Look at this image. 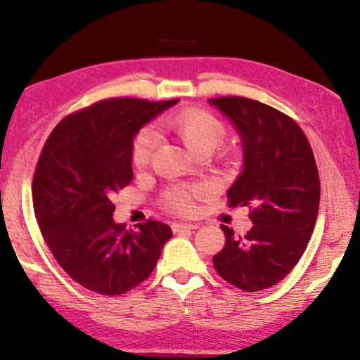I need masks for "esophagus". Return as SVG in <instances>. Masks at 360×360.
<instances>
[{"mask_svg":"<svg viewBox=\"0 0 360 360\" xmlns=\"http://www.w3.org/2000/svg\"><path fill=\"white\" fill-rule=\"evenodd\" d=\"M195 229H198V224H183V222H176V224H172V231H174V232L195 231Z\"/></svg>","mask_w":360,"mask_h":360,"instance_id":"esophagus-1","label":"esophagus"}]
</instances>
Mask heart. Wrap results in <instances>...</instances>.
Instances as JSON below:
<instances>
[{"instance_id":"b5f03b06","label":"heart","mask_w":360,"mask_h":360,"mask_svg":"<svg viewBox=\"0 0 360 360\" xmlns=\"http://www.w3.org/2000/svg\"><path fill=\"white\" fill-rule=\"evenodd\" d=\"M162 126L171 133L189 152L198 155H210L222 147L227 138V124L207 109L189 108L169 114L162 120ZM157 148V135L153 129L141 128L133 138L131 162L136 167H145L153 159ZM205 193L201 184H176L162 195V205L172 213L188 215L196 208V198Z\"/></svg>"}]
</instances>
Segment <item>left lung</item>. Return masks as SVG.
<instances>
[{
    "label": "left lung",
    "mask_w": 360,
    "mask_h": 360,
    "mask_svg": "<svg viewBox=\"0 0 360 360\" xmlns=\"http://www.w3.org/2000/svg\"><path fill=\"white\" fill-rule=\"evenodd\" d=\"M243 140V171L227 193L229 207H250L244 238L222 225L225 246L213 268L246 292L274 287L306 251L319 208V174L306 135L292 117L246 97L210 98Z\"/></svg>",
    "instance_id": "1"
}]
</instances>
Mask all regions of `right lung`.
<instances>
[{
    "label": "right lung",
    "mask_w": 360,
    "mask_h": 360,
    "mask_svg": "<svg viewBox=\"0 0 360 360\" xmlns=\"http://www.w3.org/2000/svg\"><path fill=\"white\" fill-rule=\"evenodd\" d=\"M177 102L108 98L70 114L47 138L32 181L35 219L59 266L102 295L140 285L172 238L147 220L126 231L112 220V195L133 179L131 143L145 122Z\"/></svg>",
    "instance_id": "obj_1"
}]
</instances>
